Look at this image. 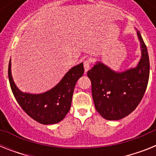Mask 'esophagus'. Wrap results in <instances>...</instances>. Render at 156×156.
Instances as JSON below:
<instances>
[{
	"mask_svg": "<svg viewBox=\"0 0 156 156\" xmlns=\"http://www.w3.org/2000/svg\"><path fill=\"white\" fill-rule=\"evenodd\" d=\"M83 67H84L85 73H87L88 70L90 69V62L87 61V60L83 62Z\"/></svg>",
	"mask_w": 156,
	"mask_h": 156,
	"instance_id": "obj_1",
	"label": "esophagus"
}]
</instances>
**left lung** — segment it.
Wrapping results in <instances>:
<instances>
[{"instance_id": "obj_1", "label": "left lung", "mask_w": 156, "mask_h": 156, "mask_svg": "<svg viewBox=\"0 0 156 156\" xmlns=\"http://www.w3.org/2000/svg\"><path fill=\"white\" fill-rule=\"evenodd\" d=\"M135 30L141 52L137 66L119 72L97 61L87 72L95 108L108 120H119L131 113L147 88L150 71L148 50L140 32Z\"/></svg>"}]
</instances>
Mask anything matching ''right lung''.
Listing matches in <instances>:
<instances>
[{
	"label": "right lung",
	"instance_id": "right-lung-1",
	"mask_svg": "<svg viewBox=\"0 0 156 156\" xmlns=\"http://www.w3.org/2000/svg\"><path fill=\"white\" fill-rule=\"evenodd\" d=\"M84 73L83 63L72 67L55 86L44 93L32 94L20 90L12 75V62L8 65V79L12 93L21 108L32 119L41 124H55L70 110L77 80Z\"/></svg>",
	"mask_w": 156,
	"mask_h": 156
}]
</instances>
